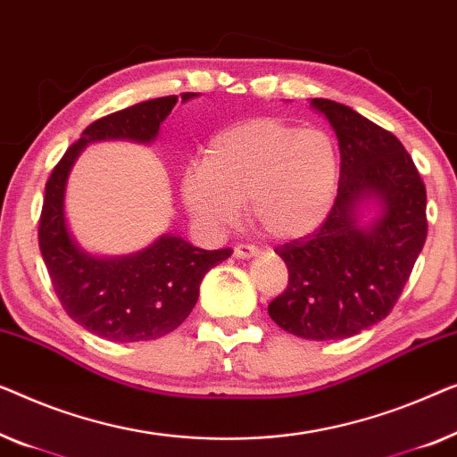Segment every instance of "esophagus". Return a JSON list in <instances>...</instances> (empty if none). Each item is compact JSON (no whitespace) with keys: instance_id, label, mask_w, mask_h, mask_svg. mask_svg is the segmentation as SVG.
<instances>
[{"instance_id":"1","label":"esophagus","mask_w":457,"mask_h":457,"mask_svg":"<svg viewBox=\"0 0 457 457\" xmlns=\"http://www.w3.org/2000/svg\"><path fill=\"white\" fill-rule=\"evenodd\" d=\"M259 253V248L253 246V244H236L234 246V256L236 259H250Z\"/></svg>"}]
</instances>
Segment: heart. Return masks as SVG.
<instances>
[{"instance_id":"obj_1","label":"heart","mask_w":457,"mask_h":457,"mask_svg":"<svg viewBox=\"0 0 457 457\" xmlns=\"http://www.w3.org/2000/svg\"><path fill=\"white\" fill-rule=\"evenodd\" d=\"M337 178V146L325 130L254 118L209 140L203 163L184 171L182 196L190 213L213 228L234 226L248 203L259 229L287 240L325 221Z\"/></svg>"}]
</instances>
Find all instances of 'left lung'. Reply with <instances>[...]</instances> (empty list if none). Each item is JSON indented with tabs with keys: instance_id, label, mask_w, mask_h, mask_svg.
I'll return each instance as SVG.
<instances>
[{
	"instance_id": "left-lung-1",
	"label": "left lung",
	"mask_w": 457,
	"mask_h": 457,
	"mask_svg": "<svg viewBox=\"0 0 457 457\" xmlns=\"http://www.w3.org/2000/svg\"><path fill=\"white\" fill-rule=\"evenodd\" d=\"M311 105L329 120L342 155L336 203L320 226L275 248L287 287L269 304L281 329L304 339H344L383 320L427 240V188L394 134L329 99ZM377 202L364 227L359 204Z\"/></svg>"
}]
</instances>
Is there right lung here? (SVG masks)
I'll return each mask as SVG.
<instances>
[{
  "mask_svg": "<svg viewBox=\"0 0 457 457\" xmlns=\"http://www.w3.org/2000/svg\"><path fill=\"white\" fill-rule=\"evenodd\" d=\"M192 97L196 93H182V101ZM176 103V95H170L93 121L45 184L38 248L51 284L70 319L112 342H149L182 325L196 304L204 275L231 254V248L203 250L165 234L137 254L99 259L85 253L68 231L63 196L80 151L97 140L151 143Z\"/></svg>",
  "mask_w": 457,
  "mask_h": 457,
  "instance_id": "obj_1",
  "label": "right lung"
}]
</instances>
